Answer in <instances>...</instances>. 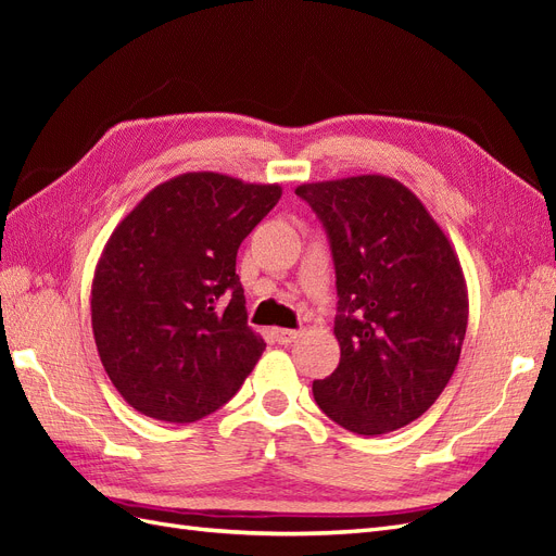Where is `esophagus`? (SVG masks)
<instances>
[{"instance_id": "34e87169", "label": "esophagus", "mask_w": 556, "mask_h": 556, "mask_svg": "<svg viewBox=\"0 0 556 556\" xmlns=\"http://www.w3.org/2000/svg\"><path fill=\"white\" fill-rule=\"evenodd\" d=\"M274 339L280 343V345H290V343H294L296 339H299V331H294V329H274Z\"/></svg>"}]
</instances>
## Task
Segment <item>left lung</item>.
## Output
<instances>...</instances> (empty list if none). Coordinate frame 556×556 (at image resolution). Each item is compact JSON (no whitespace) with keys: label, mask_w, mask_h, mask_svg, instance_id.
Wrapping results in <instances>:
<instances>
[{"label":"left lung","mask_w":556,"mask_h":556,"mask_svg":"<svg viewBox=\"0 0 556 556\" xmlns=\"http://www.w3.org/2000/svg\"><path fill=\"white\" fill-rule=\"evenodd\" d=\"M323 220L336 266L341 345L336 371L313 382L317 406L352 433L406 427L441 396L468 325L457 252L422 201L380 174L294 190Z\"/></svg>","instance_id":"obj_1"}]
</instances>
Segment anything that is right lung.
Returning <instances> with one entry per match:
<instances>
[{
    "label": "right lung",
    "instance_id": "add662e5",
    "mask_svg": "<svg viewBox=\"0 0 556 556\" xmlns=\"http://www.w3.org/2000/svg\"><path fill=\"white\" fill-rule=\"evenodd\" d=\"M278 182L190 172L160 182L109 237L92 278V333L134 410L194 422L239 392L266 348L248 327L237 252Z\"/></svg>",
    "mask_w": 556,
    "mask_h": 556
}]
</instances>
